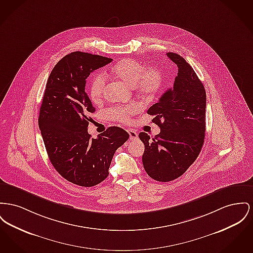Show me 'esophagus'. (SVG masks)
I'll list each match as a JSON object with an SVG mask.
<instances>
[{
    "mask_svg": "<svg viewBox=\"0 0 253 253\" xmlns=\"http://www.w3.org/2000/svg\"><path fill=\"white\" fill-rule=\"evenodd\" d=\"M127 132H128V134L130 135V139L131 140H134V139L137 138V133L136 132H134L133 130H128Z\"/></svg>",
    "mask_w": 253,
    "mask_h": 253,
    "instance_id": "obj_1",
    "label": "esophagus"
}]
</instances>
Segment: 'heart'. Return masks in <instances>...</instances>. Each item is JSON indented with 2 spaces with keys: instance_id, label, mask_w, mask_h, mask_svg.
Segmentation results:
<instances>
[{
  "instance_id": "heart-1",
  "label": "heart",
  "mask_w": 253,
  "mask_h": 253,
  "mask_svg": "<svg viewBox=\"0 0 253 253\" xmlns=\"http://www.w3.org/2000/svg\"><path fill=\"white\" fill-rule=\"evenodd\" d=\"M112 75L123 83L134 87L137 94L143 97H154L164 84V76L160 68L145 66L134 59H124L115 65ZM106 86V77L103 75H96L90 83L89 95L93 103L101 101ZM137 112L135 105L119 106L107 112L109 118L121 122L129 121L130 118Z\"/></svg>"
}]
</instances>
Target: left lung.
Wrapping results in <instances>:
<instances>
[{"instance_id":"obj_1","label":"left lung","mask_w":253,"mask_h":253,"mask_svg":"<svg viewBox=\"0 0 253 253\" xmlns=\"http://www.w3.org/2000/svg\"><path fill=\"white\" fill-rule=\"evenodd\" d=\"M167 56L178 67L174 85L151 106L147 114L161 133L150 138L138 134L144 143L143 167L158 181H171L180 177L198 158L206 131V89L192 67L178 53Z\"/></svg>"}]
</instances>
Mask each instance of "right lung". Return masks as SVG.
Here are the masks:
<instances>
[{"label":"right lung","mask_w":253,"mask_h":253,"mask_svg":"<svg viewBox=\"0 0 253 253\" xmlns=\"http://www.w3.org/2000/svg\"><path fill=\"white\" fill-rule=\"evenodd\" d=\"M113 59L82 51L63 57L48 76L39 114V128L49 161L67 180L84 187L103 181L116 151L129 138L109 127L96 138L88 133L95 112L85 91L86 79Z\"/></svg>","instance_id":"obj_1"}]
</instances>
